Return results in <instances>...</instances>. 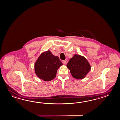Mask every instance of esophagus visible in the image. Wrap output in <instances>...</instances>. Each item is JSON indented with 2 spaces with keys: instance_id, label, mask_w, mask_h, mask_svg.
<instances>
[{
  "instance_id": "esophagus-1",
  "label": "esophagus",
  "mask_w": 120,
  "mask_h": 120,
  "mask_svg": "<svg viewBox=\"0 0 120 120\" xmlns=\"http://www.w3.org/2000/svg\"><path fill=\"white\" fill-rule=\"evenodd\" d=\"M62 63L64 64H66L67 61L65 60H64V61H62Z\"/></svg>"
}]
</instances>
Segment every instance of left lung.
Wrapping results in <instances>:
<instances>
[{
	"label": "left lung",
	"mask_w": 120,
	"mask_h": 120,
	"mask_svg": "<svg viewBox=\"0 0 120 120\" xmlns=\"http://www.w3.org/2000/svg\"><path fill=\"white\" fill-rule=\"evenodd\" d=\"M73 77L77 79H82L85 77L91 69L89 63L85 57L75 55L67 64Z\"/></svg>",
	"instance_id": "obj_1"
}]
</instances>
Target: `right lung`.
<instances>
[{
	"label": "right lung",
	"instance_id": "1",
	"mask_svg": "<svg viewBox=\"0 0 120 120\" xmlns=\"http://www.w3.org/2000/svg\"><path fill=\"white\" fill-rule=\"evenodd\" d=\"M62 65L58 56L47 51L41 54L35 62V72L41 79L49 81L56 77L57 70Z\"/></svg>",
	"mask_w": 120,
	"mask_h": 120
}]
</instances>
